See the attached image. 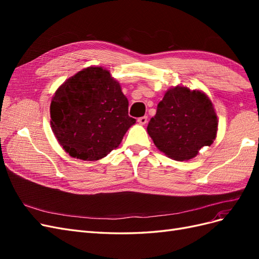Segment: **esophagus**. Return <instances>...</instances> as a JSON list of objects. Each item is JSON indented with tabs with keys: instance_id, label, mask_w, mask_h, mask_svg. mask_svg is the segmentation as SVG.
<instances>
[{
	"instance_id": "obj_1",
	"label": "esophagus",
	"mask_w": 259,
	"mask_h": 259,
	"mask_svg": "<svg viewBox=\"0 0 259 259\" xmlns=\"http://www.w3.org/2000/svg\"><path fill=\"white\" fill-rule=\"evenodd\" d=\"M138 123L139 124H142V125H145L146 123H147V121H148V117L146 116V115H144V116H140V117H138Z\"/></svg>"
}]
</instances>
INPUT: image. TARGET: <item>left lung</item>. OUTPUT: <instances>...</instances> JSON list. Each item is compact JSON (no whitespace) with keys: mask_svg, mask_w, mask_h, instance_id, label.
<instances>
[{"mask_svg":"<svg viewBox=\"0 0 259 259\" xmlns=\"http://www.w3.org/2000/svg\"><path fill=\"white\" fill-rule=\"evenodd\" d=\"M217 126V115L207 95L178 85L165 93L147 131L168 158L187 161L201 148L213 144Z\"/></svg>","mask_w":259,"mask_h":259,"instance_id":"obj_1","label":"left lung"}]
</instances>
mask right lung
I'll use <instances>...</instances> for the list:
<instances>
[{"instance_id": "add662e5", "label": "right lung", "mask_w": 259, "mask_h": 259, "mask_svg": "<svg viewBox=\"0 0 259 259\" xmlns=\"http://www.w3.org/2000/svg\"><path fill=\"white\" fill-rule=\"evenodd\" d=\"M135 123L120 83L101 67H89L69 77L51 103L55 137L70 156L84 161L105 158Z\"/></svg>"}]
</instances>
